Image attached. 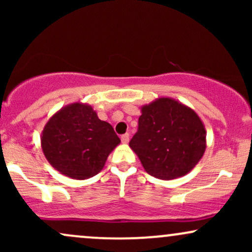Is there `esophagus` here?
I'll use <instances>...</instances> for the list:
<instances>
[{
    "instance_id": "1",
    "label": "esophagus",
    "mask_w": 252,
    "mask_h": 252,
    "mask_svg": "<svg viewBox=\"0 0 252 252\" xmlns=\"http://www.w3.org/2000/svg\"><path fill=\"white\" fill-rule=\"evenodd\" d=\"M121 140H122V143L126 144L129 142V134H124L121 136Z\"/></svg>"
}]
</instances>
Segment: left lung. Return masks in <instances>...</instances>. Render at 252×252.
I'll use <instances>...</instances> for the list:
<instances>
[{"label":"left lung","instance_id":"obj_1","mask_svg":"<svg viewBox=\"0 0 252 252\" xmlns=\"http://www.w3.org/2000/svg\"><path fill=\"white\" fill-rule=\"evenodd\" d=\"M141 114L129 147L144 170L161 180L189 174L206 149V130L198 114L169 97L141 106Z\"/></svg>","mask_w":252,"mask_h":252}]
</instances>
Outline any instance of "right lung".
Returning a JSON list of instances; mask_svg holds the SVG:
<instances>
[{"mask_svg":"<svg viewBox=\"0 0 252 252\" xmlns=\"http://www.w3.org/2000/svg\"><path fill=\"white\" fill-rule=\"evenodd\" d=\"M43 155L54 169L76 180L103 169L120 137L111 124L100 121L90 104L71 103L58 110L41 131Z\"/></svg>","mask_w":252,"mask_h":252,"instance_id":"add662e5","label":"right lung"}]
</instances>
